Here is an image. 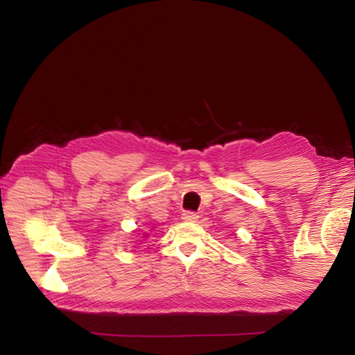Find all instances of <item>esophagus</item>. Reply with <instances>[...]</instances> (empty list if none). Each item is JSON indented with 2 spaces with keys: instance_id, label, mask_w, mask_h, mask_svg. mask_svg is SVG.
Here are the masks:
<instances>
[{
  "instance_id": "esophagus-1",
  "label": "esophagus",
  "mask_w": 355,
  "mask_h": 355,
  "mask_svg": "<svg viewBox=\"0 0 355 355\" xmlns=\"http://www.w3.org/2000/svg\"><path fill=\"white\" fill-rule=\"evenodd\" d=\"M182 219H184L185 222H196L198 219V214L194 211H185L184 214H182Z\"/></svg>"
}]
</instances>
